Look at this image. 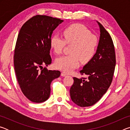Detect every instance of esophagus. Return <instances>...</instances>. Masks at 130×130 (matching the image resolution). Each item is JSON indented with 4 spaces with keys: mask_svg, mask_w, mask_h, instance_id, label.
Returning a JSON list of instances; mask_svg holds the SVG:
<instances>
[{
    "mask_svg": "<svg viewBox=\"0 0 130 130\" xmlns=\"http://www.w3.org/2000/svg\"><path fill=\"white\" fill-rule=\"evenodd\" d=\"M61 76H63V77H65V76H67L68 74H67V73H65V72H62V73H61Z\"/></svg>",
    "mask_w": 130,
    "mask_h": 130,
    "instance_id": "1",
    "label": "esophagus"
}]
</instances>
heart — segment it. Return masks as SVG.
I'll return each instance as SVG.
<instances>
[{"label": "heart", "mask_w": 130, "mask_h": 130, "mask_svg": "<svg viewBox=\"0 0 130 130\" xmlns=\"http://www.w3.org/2000/svg\"><path fill=\"white\" fill-rule=\"evenodd\" d=\"M64 37L58 35L53 36L50 40V47L55 54H60L64 47L65 43L71 45L69 56L57 58L55 67L65 73H70L78 67L80 60L81 62L87 63L93 58L99 45V39L91 33L90 30L80 24H73L62 31Z\"/></svg>", "instance_id": "b5f03b06"}]
</instances>
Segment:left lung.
<instances>
[{"label":"left lung","instance_id":"left-lung-1","mask_svg":"<svg viewBox=\"0 0 130 130\" xmlns=\"http://www.w3.org/2000/svg\"><path fill=\"white\" fill-rule=\"evenodd\" d=\"M96 22L100 32L96 52L80 71L88 78L73 77L74 83L70 89L72 102L81 107L92 106L102 98L111 85L115 71L116 56L112 39L102 24Z\"/></svg>","mask_w":130,"mask_h":130}]
</instances>
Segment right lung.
Wrapping results in <instances>:
<instances>
[{"mask_svg": "<svg viewBox=\"0 0 130 130\" xmlns=\"http://www.w3.org/2000/svg\"><path fill=\"white\" fill-rule=\"evenodd\" d=\"M63 22L37 15L26 22L19 32L14 56L15 74L22 92L32 102L47 100L52 81L61 74L58 70H48L43 66L51 64L50 40L53 31Z\"/></svg>", "mask_w": 130, "mask_h": 130, "instance_id": "1", "label": "right lung"}]
</instances>
